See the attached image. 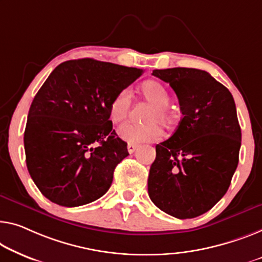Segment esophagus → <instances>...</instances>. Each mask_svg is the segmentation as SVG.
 <instances>
[{"instance_id":"1","label":"esophagus","mask_w":262,"mask_h":262,"mask_svg":"<svg viewBox=\"0 0 262 262\" xmlns=\"http://www.w3.org/2000/svg\"><path fill=\"white\" fill-rule=\"evenodd\" d=\"M136 148H138V146L134 143H128V146H127V149H128V151H129V154L134 153V151L136 150Z\"/></svg>"}]
</instances>
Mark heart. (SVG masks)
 Returning a JSON list of instances; mask_svg holds the SVG:
<instances>
[{
  "instance_id": "obj_1",
  "label": "heart",
  "mask_w": 262,
  "mask_h": 262,
  "mask_svg": "<svg viewBox=\"0 0 262 262\" xmlns=\"http://www.w3.org/2000/svg\"><path fill=\"white\" fill-rule=\"evenodd\" d=\"M142 93L146 99L155 106L150 112L148 120L149 123L126 122L119 128V134L123 140L129 143L155 142L163 136V129L156 120L167 122L169 120V112L167 106L169 104L170 97L165 85L158 81H147L142 84ZM133 93L130 88H124L113 97L109 106V115L113 122L120 123L127 119L132 106Z\"/></svg>"
}]
</instances>
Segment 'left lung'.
I'll return each instance as SVG.
<instances>
[{
  "label": "left lung",
  "mask_w": 262,
  "mask_h": 262,
  "mask_svg": "<svg viewBox=\"0 0 262 262\" xmlns=\"http://www.w3.org/2000/svg\"><path fill=\"white\" fill-rule=\"evenodd\" d=\"M177 94L182 119L156 144L148 177L153 204L178 219L212 208L231 185L239 162L241 129L231 92L205 70L155 69Z\"/></svg>",
  "instance_id": "8db88e82"
}]
</instances>
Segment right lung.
<instances>
[{
  "label": "right lung",
  "mask_w": 262,
  "mask_h": 262,
  "mask_svg": "<svg viewBox=\"0 0 262 262\" xmlns=\"http://www.w3.org/2000/svg\"><path fill=\"white\" fill-rule=\"evenodd\" d=\"M142 69L80 58L58 64L35 95L25 130L27 168L54 204L100 199L129 155L109 120V106Z\"/></svg>",
  "instance_id": "obj_1"
}]
</instances>
